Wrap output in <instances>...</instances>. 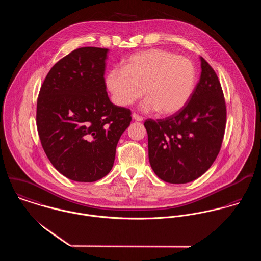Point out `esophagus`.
Returning a JSON list of instances; mask_svg holds the SVG:
<instances>
[{
  "instance_id": "1",
  "label": "esophagus",
  "mask_w": 261,
  "mask_h": 261,
  "mask_svg": "<svg viewBox=\"0 0 261 261\" xmlns=\"http://www.w3.org/2000/svg\"><path fill=\"white\" fill-rule=\"evenodd\" d=\"M133 118H134L135 120H137V121H143V120H144V117L141 116V115H139V114L136 113V112L133 113Z\"/></svg>"
}]
</instances>
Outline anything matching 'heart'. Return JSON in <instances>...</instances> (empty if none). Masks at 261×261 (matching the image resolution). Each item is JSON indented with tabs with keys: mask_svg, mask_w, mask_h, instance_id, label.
Instances as JSON below:
<instances>
[{
	"mask_svg": "<svg viewBox=\"0 0 261 261\" xmlns=\"http://www.w3.org/2000/svg\"><path fill=\"white\" fill-rule=\"evenodd\" d=\"M196 69L185 56L163 49H150L132 55L123 68L109 70L106 84L114 102L126 107L148 96L142 103L147 112L173 114L189 101L195 87Z\"/></svg>",
	"mask_w": 261,
	"mask_h": 261,
	"instance_id": "1",
	"label": "heart"
}]
</instances>
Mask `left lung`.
I'll return each instance as SVG.
<instances>
[{"instance_id":"1","label":"left lung","mask_w":261,"mask_h":261,"mask_svg":"<svg viewBox=\"0 0 261 261\" xmlns=\"http://www.w3.org/2000/svg\"><path fill=\"white\" fill-rule=\"evenodd\" d=\"M202 72L186 106L162 119H147L149 164L171 184L202 176L216 160L223 142L226 103L218 76L201 57Z\"/></svg>"}]
</instances>
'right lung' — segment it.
<instances>
[{
    "mask_svg": "<svg viewBox=\"0 0 261 261\" xmlns=\"http://www.w3.org/2000/svg\"><path fill=\"white\" fill-rule=\"evenodd\" d=\"M108 51L75 49L50 69L38 96L42 148L53 167L76 182H95L111 172L118 140L132 121L130 111L109 98Z\"/></svg>",
    "mask_w": 261,
    "mask_h": 261,
    "instance_id": "1",
    "label": "right lung"
}]
</instances>
